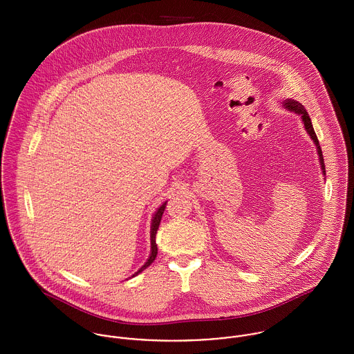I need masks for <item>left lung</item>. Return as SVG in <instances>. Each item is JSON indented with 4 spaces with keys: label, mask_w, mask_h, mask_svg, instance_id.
I'll return each mask as SVG.
<instances>
[{
    "label": "left lung",
    "mask_w": 354,
    "mask_h": 354,
    "mask_svg": "<svg viewBox=\"0 0 354 354\" xmlns=\"http://www.w3.org/2000/svg\"><path fill=\"white\" fill-rule=\"evenodd\" d=\"M281 106H282L283 109H286L288 111H293V113H296V114L301 115V121H303L304 128H305L306 133L309 135V138L313 140V145H315V147H316V151H317V155H319V163H320V169H322V173H323V176H326V167H324V160H323V153H322V149H320L319 140H317V138H316V133H315V131H313V127H312V121H310V118H309V115H308V113H306L305 107H304L303 104H301L300 102L295 101V100H290V98H288V100H283L282 103H281Z\"/></svg>",
    "instance_id": "left-lung-1"
}]
</instances>
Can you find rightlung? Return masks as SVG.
<instances>
[{
    "label": "right lung",
    "instance_id": "1",
    "mask_svg": "<svg viewBox=\"0 0 354 354\" xmlns=\"http://www.w3.org/2000/svg\"><path fill=\"white\" fill-rule=\"evenodd\" d=\"M166 203L163 202L158 208H156V211H155V214L152 215L151 219V230H150V240H151V253H150V256H149V259H147V261L132 275V278L133 277H136V275H139L143 270H146L150 264H151L152 261L155 260V257H156V253H158V247H156V243H155V239H156V232H158V227H159V223H160V219H162V214H163V211H165V207H166Z\"/></svg>",
    "mask_w": 354,
    "mask_h": 354
}]
</instances>
